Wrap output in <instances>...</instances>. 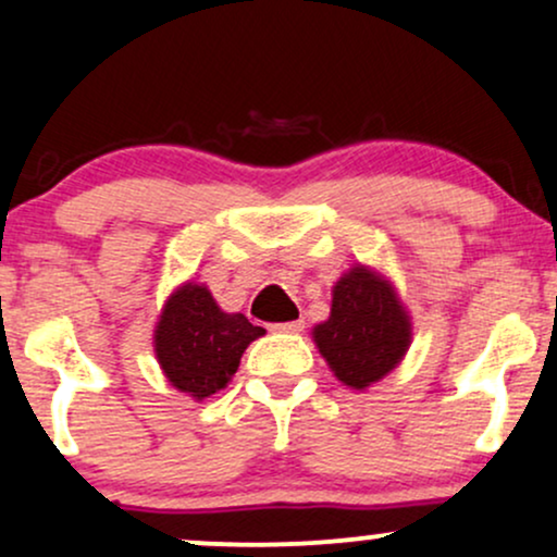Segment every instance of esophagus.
I'll return each instance as SVG.
<instances>
[{
	"mask_svg": "<svg viewBox=\"0 0 557 557\" xmlns=\"http://www.w3.org/2000/svg\"><path fill=\"white\" fill-rule=\"evenodd\" d=\"M272 330L274 332H300L304 330V322H300V319H296V322H277V324H272Z\"/></svg>",
	"mask_w": 557,
	"mask_h": 557,
	"instance_id": "34e87169",
	"label": "esophagus"
}]
</instances>
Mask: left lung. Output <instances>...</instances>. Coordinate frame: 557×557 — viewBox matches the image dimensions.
<instances>
[{"mask_svg": "<svg viewBox=\"0 0 557 557\" xmlns=\"http://www.w3.org/2000/svg\"><path fill=\"white\" fill-rule=\"evenodd\" d=\"M314 341L337 380L363 389L403 359L411 322L387 280L354 267L332 290L330 319L317 324Z\"/></svg>", "mask_w": 557, "mask_h": 557, "instance_id": "8db88e82", "label": "left lung"}]
</instances>
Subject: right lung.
<instances>
[{
  "label": "right lung",
  "instance_id": "1",
  "mask_svg": "<svg viewBox=\"0 0 557 557\" xmlns=\"http://www.w3.org/2000/svg\"><path fill=\"white\" fill-rule=\"evenodd\" d=\"M259 335L264 330L243 314H225L207 287L188 283L164 306L154 348L172 385L203 400L227 385L243 350Z\"/></svg>",
  "mask_w": 557,
  "mask_h": 557
}]
</instances>
